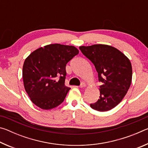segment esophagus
Returning <instances> with one entry per match:
<instances>
[{"instance_id": "esophagus-1", "label": "esophagus", "mask_w": 148, "mask_h": 148, "mask_svg": "<svg viewBox=\"0 0 148 148\" xmlns=\"http://www.w3.org/2000/svg\"><path fill=\"white\" fill-rule=\"evenodd\" d=\"M86 87V84L84 83V82H82L81 84H80V86H79V87L82 88V87Z\"/></svg>"}]
</instances>
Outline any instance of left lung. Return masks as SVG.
<instances>
[{
	"instance_id": "left-lung-1",
	"label": "left lung",
	"mask_w": 148,
	"mask_h": 148,
	"mask_svg": "<svg viewBox=\"0 0 148 148\" xmlns=\"http://www.w3.org/2000/svg\"><path fill=\"white\" fill-rule=\"evenodd\" d=\"M79 48L95 65L99 81L102 83L99 100L90 106L99 112L114 108L131 86L132 71L129 59L119 50L108 45L95 44Z\"/></svg>"
}]
</instances>
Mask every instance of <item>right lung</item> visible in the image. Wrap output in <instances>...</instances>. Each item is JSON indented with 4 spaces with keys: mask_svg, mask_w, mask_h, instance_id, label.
<instances>
[{
    "mask_svg": "<svg viewBox=\"0 0 148 148\" xmlns=\"http://www.w3.org/2000/svg\"><path fill=\"white\" fill-rule=\"evenodd\" d=\"M78 53L74 46L49 44L35 50L25 60V89L36 106L49 110L64 101L71 89L64 85L66 65Z\"/></svg>",
    "mask_w": 148,
    "mask_h": 148,
    "instance_id": "1",
    "label": "right lung"
}]
</instances>
